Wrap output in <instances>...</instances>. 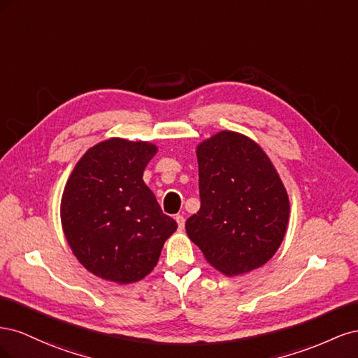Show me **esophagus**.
<instances>
[{
	"instance_id": "34e87169",
	"label": "esophagus",
	"mask_w": 358,
	"mask_h": 358,
	"mask_svg": "<svg viewBox=\"0 0 358 358\" xmlns=\"http://www.w3.org/2000/svg\"><path fill=\"white\" fill-rule=\"evenodd\" d=\"M176 222H178V227H179V230H183V227H185V218H183L182 215H176Z\"/></svg>"
}]
</instances>
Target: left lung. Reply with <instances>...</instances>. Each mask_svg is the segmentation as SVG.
<instances>
[{
  "label": "left lung",
  "instance_id": "left-lung-1",
  "mask_svg": "<svg viewBox=\"0 0 358 358\" xmlns=\"http://www.w3.org/2000/svg\"><path fill=\"white\" fill-rule=\"evenodd\" d=\"M200 210L185 229L204 258L237 276L262 267L284 241L288 194L254 140L221 131L197 146Z\"/></svg>",
  "mask_w": 358,
  "mask_h": 358
}]
</instances>
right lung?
Masks as SVG:
<instances>
[{"label":"right lung","mask_w":358,"mask_h":358,"mask_svg":"<svg viewBox=\"0 0 358 358\" xmlns=\"http://www.w3.org/2000/svg\"><path fill=\"white\" fill-rule=\"evenodd\" d=\"M157 150L152 143L113 137L86 150L71 171L61 199L62 230L95 276L116 284L143 279L178 229L143 182Z\"/></svg>","instance_id":"obj_1"}]
</instances>
